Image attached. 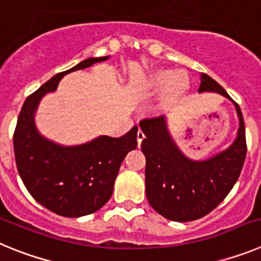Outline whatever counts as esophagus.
I'll return each mask as SVG.
<instances>
[{
	"label": "esophagus",
	"instance_id": "1",
	"mask_svg": "<svg viewBox=\"0 0 261 261\" xmlns=\"http://www.w3.org/2000/svg\"><path fill=\"white\" fill-rule=\"evenodd\" d=\"M144 138H145L144 132H142L141 129H138V132H137V142H138V146L141 145V142H142V140H144Z\"/></svg>",
	"mask_w": 261,
	"mask_h": 261
}]
</instances>
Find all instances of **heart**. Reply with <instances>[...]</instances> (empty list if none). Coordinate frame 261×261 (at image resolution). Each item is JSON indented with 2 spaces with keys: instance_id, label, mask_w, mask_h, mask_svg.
<instances>
[{
  "instance_id": "obj_1",
  "label": "heart",
  "mask_w": 261,
  "mask_h": 261,
  "mask_svg": "<svg viewBox=\"0 0 261 261\" xmlns=\"http://www.w3.org/2000/svg\"><path fill=\"white\" fill-rule=\"evenodd\" d=\"M149 86L154 91H161L162 105L170 106L181 95L187 87V80L181 73H172L170 70H159L153 73L149 80Z\"/></svg>"
}]
</instances>
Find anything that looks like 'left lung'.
Listing matches in <instances>:
<instances>
[{"label": "left lung", "mask_w": 261, "mask_h": 261, "mask_svg": "<svg viewBox=\"0 0 261 261\" xmlns=\"http://www.w3.org/2000/svg\"><path fill=\"white\" fill-rule=\"evenodd\" d=\"M214 91L230 98L220 84L201 73L199 93ZM238 137L222 153L202 162H193L179 151L166 128L163 116L145 117L140 121L144 132L141 150L146 156V197L155 212L167 220L188 222L199 220L217 208L229 195L243 167L247 144L242 111Z\"/></svg>", "instance_id": "8db88e82"}]
</instances>
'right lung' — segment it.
Returning a JSON list of instances; mask_svg holds the SVG:
<instances>
[{
	"mask_svg": "<svg viewBox=\"0 0 261 261\" xmlns=\"http://www.w3.org/2000/svg\"><path fill=\"white\" fill-rule=\"evenodd\" d=\"M107 59H87L52 77L27 96L18 116L13 140L20 179L39 204L59 216L81 217L102 208L112 196L124 158L137 147V126L121 137L102 136L89 144L64 147L41 137L34 125L39 100L55 91L64 75Z\"/></svg>",
	"mask_w": 261,
	"mask_h": 261,
	"instance_id": "obj_1",
	"label": "right lung"
}]
</instances>
